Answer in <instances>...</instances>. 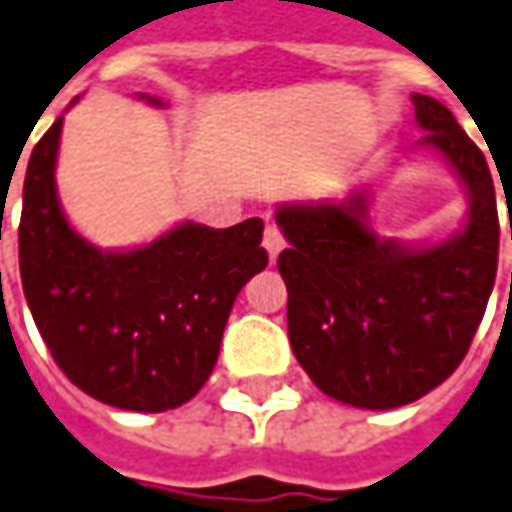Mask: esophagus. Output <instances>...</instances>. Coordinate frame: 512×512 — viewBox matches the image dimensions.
Wrapping results in <instances>:
<instances>
[{"instance_id": "obj_1", "label": "esophagus", "mask_w": 512, "mask_h": 512, "mask_svg": "<svg viewBox=\"0 0 512 512\" xmlns=\"http://www.w3.org/2000/svg\"><path fill=\"white\" fill-rule=\"evenodd\" d=\"M283 246H285L283 232L274 227V224H266V229H263V249L269 252L271 260L280 255V252H283Z\"/></svg>"}]
</instances>
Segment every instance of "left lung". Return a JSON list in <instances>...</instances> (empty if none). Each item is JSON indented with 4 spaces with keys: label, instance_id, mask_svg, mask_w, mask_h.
Returning <instances> with one entry per match:
<instances>
[{
    "label": "left lung",
    "instance_id": "left-lung-1",
    "mask_svg": "<svg viewBox=\"0 0 512 512\" xmlns=\"http://www.w3.org/2000/svg\"><path fill=\"white\" fill-rule=\"evenodd\" d=\"M417 125L468 190V221L437 246L381 241L367 193L342 204H285L291 350L316 387L358 409L423 398L460 367L485 316L499 263V212L485 154L434 97L412 95ZM512 238V224H510Z\"/></svg>",
    "mask_w": 512,
    "mask_h": 512
}]
</instances>
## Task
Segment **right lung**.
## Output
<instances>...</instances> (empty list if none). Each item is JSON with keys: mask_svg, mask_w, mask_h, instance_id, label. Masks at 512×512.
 <instances>
[{"mask_svg": "<svg viewBox=\"0 0 512 512\" xmlns=\"http://www.w3.org/2000/svg\"><path fill=\"white\" fill-rule=\"evenodd\" d=\"M61 125L38 139L24 176L19 271L38 333L86 395L128 412L176 409L207 384L232 302L269 263L263 221H187L148 246L100 252L55 193Z\"/></svg>", "mask_w": 512, "mask_h": 512, "instance_id": "1", "label": "right lung"}]
</instances>
